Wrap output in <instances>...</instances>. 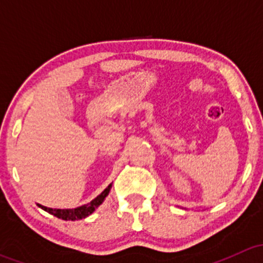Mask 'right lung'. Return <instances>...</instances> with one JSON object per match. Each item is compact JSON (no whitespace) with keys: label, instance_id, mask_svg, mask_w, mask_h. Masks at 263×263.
I'll return each mask as SVG.
<instances>
[{"label":"right lung","instance_id":"add662e5","mask_svg":"<svg viewBox=\"0 0 263 263\" xmlns=\"http://www.w3.org/2000/svg\"><path fill=\"white\" fill-rule=\"evenodd\" d=\"M110 188H112V183H110V184L108 185V187L105 188V190L103 191V192L100 193L98 197H95L91 202L86 203V205H82V206H80V208H76V209H50V208H46V206L39 205V203H38V206L41 209H43L44 211H47V213L54 215V216L58 217V219L71 220V221H75V220L85 219V217L89 216V215H91L92 213H94L95 209L99 208V206L102 205L103 201H104V198L107 197L108 193H109Z\"/></svg>","mask_w":263,"mask_h":263}]
</instances>
